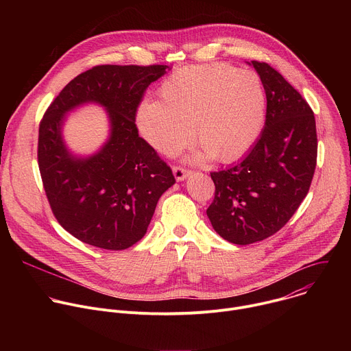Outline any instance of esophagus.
<instances>
[{
	"label": "esophagus",
	"instance_id": "obj_1",
	"mask_svg": "<svg viewBox=\"0 0 351 351\" xmlns=\"http://www.w3.org/2000/svg\"><path fill=\"white\" fill-rule=\"evenodd\" d=\"M172 172H173V176L178 182H182L184 179H187L190 175H191V171H187L184 168H180V167H173L172 168Z\"/></svg>",
	"mask_w": 351,
	"mask_h": 351
}]
</instances>
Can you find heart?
<instances>
[{
  "instance_id": "heart-1",
  "label": "heart",
  "mask_w": 351,
  "mask_h": 351,
  "mask_svg": "<svg viewBox=\"0 0 351 351\" xmlns=\"http://www.w3.org/2000/svg\"><path fill=\"white\" fill-rule=\"evenodd\" d=\"M160 99H143L136 122L144 140L172 156L193 137L202 144L197 158L230 162L260 137L267 95L260 77L223 64L186 66L168 76Z\"/></svg>"
}]
</instances>
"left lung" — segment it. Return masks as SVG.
Listing matches in <instances>:
<instances>
[{"label": "left lung", "instance_id": "1", "mask_svg": "<svg viewBox=\"0 0 351 351\" xmlns=\"http://www.w3.org/2000/svg\"><path fill=\"white\" fill-rule=\"evenodd\" d=\"M267 95L265 126L243 160L213 172L207 210L214 230L233 244L261 241L293 217L317 165L314 112L300 93L265 62L252 61Z\"/></svg>", "mask_w": 351, "mask_h": 351}]
</instances>
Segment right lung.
Instances as JSON below:
<instances>
[{"mask_svg": "<svg viewBox=\"0 0 351 351\" xmlns=\"http://www.w3.org/2000/svg\"><path fill=\"white\" fill-rule=\"evenodd\" d=\"M168 65H99L71 80L48 107L38 129V168L61 226L90 245L125 250L152 222L160 197L175 184L171 168L138 136L134 119L143 93ZM94 104L109 118L97 152L73 154L63 137L67 115Z\"/></svg>", "mask_w": 351, "mask_h": 351, "instance_id": "right-lung-1", "label": "right lung"}]
</instances>
